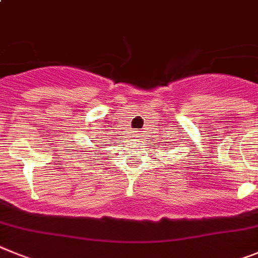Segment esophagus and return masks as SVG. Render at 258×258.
<instances>
[{
	"label": "esophagus",
	"instance_id": "esophagus-1",
	"mask_svg": "<svg viewBox=\"0 0 258 258\" xmlns=\"http://www.w3.org/2000/svg\"><path fill=\"white\" fill-rule=\"evenodd\" d=\"M135 138H136V136H135Z\"/></svg>",
	"mask_w": 258,
	"mask_h": 258
}]
</instances>
